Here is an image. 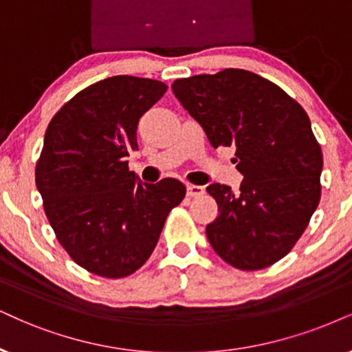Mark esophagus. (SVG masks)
<instances>
[{"label": "esophagus", "mask_w": 352, "mask_h": 352, "mask_svg": "<svg viewBox=\"0 0 352 352\" xmlns=\"http://www.w3.org/2000/svg\"><path fill=\"white\" fill-rule=\"evenodd\" d=\"M186 195L188 197H201V195H204V186L188 185L186 186Z\"/></svg>", "instance_id": "obj_1"}]
</instances>
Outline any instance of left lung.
<instances>
[{"label": "left lung", "mask_w": 352, "mask_h": 352, "mask_svg": "<svg viewBox=\"0 0 352 352\" xmlns=\"http://www.w3.org/2000/svg\"><path fill=\"white\" fill-rule=\"evenodd\" d=\"M172 91L212 148L235 149L240 193L211 184L219 216L206 226L211 247L243 271L286 256L318 206L323 155L309 115L281 87L245 69L177 79Z\"/></svg>", "instance_id": "obj_1"}]
</instances>
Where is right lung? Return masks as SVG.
<instances>
[{
  "mask_svg": "<svg viewBox=\"0 0 352 352\" xmlns=\"http://www.w3.org/2000/svg\"><path fill=\"white\" fill-rule=\"evenodd\" d=\"M161 81L107 78L82 89L48 123L35 184L58 242L79 266L124 278L146 263L186 188L143 184L128 168L138 122L166 94Z\"/></svg>",
  "mask_w": 352,
  "mask_h": 352,
  "instance_id": "add662e5",
  "label": "right lung"
}]
</instances>
